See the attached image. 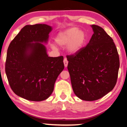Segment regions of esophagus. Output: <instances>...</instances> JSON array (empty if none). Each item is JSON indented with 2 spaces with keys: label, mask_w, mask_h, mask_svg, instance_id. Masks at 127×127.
Returning a JSON list of instances; mask_svg holds the SVG:
<instances>
[{
  "label": "esophagus",
  "mask_w": 127,
  "mask_h": 127,
  "mask_svg": "<svg viewBox=\"0 0 127 127\" xmlns=\"http://www.w3.org/2000/svg\"><path fill=\"white\" fill-rule=\"evenodd\" d=\"M64 66H65V67H66V66H67V65H68V60H67V59L66 58H65L64 59Z\"/></svg>",
  "instance_id": "obj_1"
}]
</instances>
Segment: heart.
Returning a JSON list of instances; mask_svg holds the SVG:
<instances>
[{
    "mask_svg": "<svg viewBox=\"0 0 127 127\" xmlns=\"http://www.w3.org/2000/svg\"><path fill=\"white\" fill-rule=\"evenodd\" d=\"M86 40V35L84 32L81 30H77L76 27L60 32L56 36L55 41L60 46L67 45V50L70 53H75L80 49ZM53 48H55L52 46Z\"/></svg>",
    "mask_w": 127,
    "mask_h": 127,
    "instance_id": "b5f03b06",
    "label": "heart"
}]
</instances>
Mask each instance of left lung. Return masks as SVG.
I'll use <instances>...</instances> for the list:
<instances>
[{"label": "left lung", "instance_id": "left-lung-1", "mask_svg": "<svg viewBox=\"0 0 127 127\" xmlns=\"http://www.w3.org/2000/svg\"><path fill=\"white\" fill-rule=\"evenodd\" d=\"M91 27L94 33L87 46L66 55L73 90L85 101L99 99L114 89L120 65L112 38L98 26Z\"/></svg>", "mask_w": 127, "mask_h": 127}]
</instances>
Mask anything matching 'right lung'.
Segmentation results:
<instances>
[{
  "label": "right lung",
  "instance_id": "obj_1",
  "mask_svg": "<svg viewBox=\"0 0 127 127\" xmlns=\"http://www.w3.org/2000/svg\"><path fill=\"white\" fill-rule=\"evenodd\" d=\"M51 30L45 24L25 26L8 48L5 69L8 82L12 91L25 99L48 98L64 69L63 56L48 57L41 43L48 41Z\"/></svg>",
  "mask_w": 127,
  "mask_h": 127
}]
</instances>
